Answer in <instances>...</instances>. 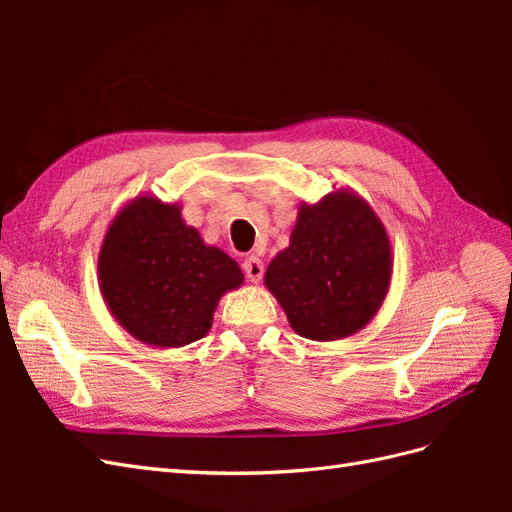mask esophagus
<instances>
[{
	"label": "esophagus",
	"instance_id": "34e87169",
	"mask_svg": "<svg viewBox=\"0 0 512 512\" xmlns=\"http://www.w3.org/2000/svg\"><path fill=\"white\" fill-rule=\"evenodd\" d=\"M243 271L247 275V280H250L252 284H258L262 273H265V265H262V260L256 258V256H247L243 260Z\"/></svg>",
	"mask_w": 512,
	"mask_h": 512
}]
</instances>
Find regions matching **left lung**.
<instances>
[{"instance_id": "8db88e82", "label": "left lung", "mask_w": 512, "mask_h": 512, "mask_svg": "<svg viewBox=\"0 0 512 512\" xmlns=\"http://www.w3.org/2000/svg\"><path fill=\"white\" fill-rule=\"evenodd\" d=\"M393 275V247L363 196L339 188L299 205L290 245L265 271V286L292 331L335 342L365 329L382 307Z\"/></svg>"}]
</instances>
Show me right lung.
Here are the masks:
<instances>
[{
    "instance_id": "obj_1",
    "label": "right lung",
    "mask_w": 512,
    "mask_h": 512,
    "mask_svg": "<svg viewBox=\"0 0 512 512\" xmlns=\"http://www.w3.org/2000/svg\"><path fill=\"white\" fill-rule=\"evenodd\" d=\"M108 312L134 339L181 348L205 337L226 292L243 271L181 218L179 203L138 194L108 224L98 254Z\"/></svg>"
}]
</instances>
